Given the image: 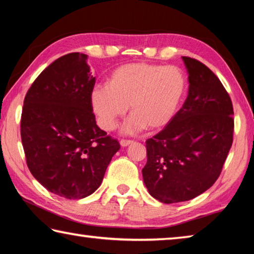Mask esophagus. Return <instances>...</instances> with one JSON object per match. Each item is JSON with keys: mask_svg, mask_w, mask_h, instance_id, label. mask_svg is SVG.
Returning <instances> with one entry per match:
<instances>
[{"mask_svg": "<svg viewBox=\"0 0 254 254\" xmlns=\"http://www.w3.org/2000/svg\"><path fill=\"white\" fill-rule=\"evenodd\" d=\"M132 142V140H121L120 141V144H121L122 147H127V145H130Z\"/></svg>", "mask_w": 254, "mask_h": 254, "instance_id": "obj_1", "label": "esophagus"}]
</instances>
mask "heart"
Wrapping results in <instances>:
<instances>
[{"instance_id":"1","label":"heart","mask_w":254,"mask_h":254,"mask_svg":"<svg viewBox=\"0 0 254 254\" xmlns=\"http://www.w3.org/2000/svg\"><path fill=\"white\" fill-rule=\"evenodd\" d=\"M186 77L175 66L131 63L112 71L109 85L95 86L91 104L97 122L106 131L117 127L130 105L132 117L123 127L127 134L143 128L159 130L171 122L184 100Z\"/></svg>"}]
</instances>
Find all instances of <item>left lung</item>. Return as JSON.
I'll return each mask as SVG.
<instances>
[{"label":"left lung","mask_w":254,"mask_h":254,"mask_svg":"<svg viewBox=\"0 0 254 254\" xmlns=\"http://www.w3.org/2000/svg\"><path fill=\"white\" fill-rule=\"evenodd\" d=\"M188 96L171 122L145 141L143 182L165 204L195 198L221 175L233 142V105L217 76L203 63L183 57Z\"/></svg>","instance_id":"8db88e82"}]
</instances>
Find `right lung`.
<instances>
[{
    "label": "right lung",
    "mask_w": 254,
    "mask_h": 254,
    "mask_svg": "<svg viewBox=\"0 0 254 254\" xmlns=\"http://www.w3.org/2000/svg\"><path fill=\"white\" fill-rule=\"evenodd\" d=\"M87 56L55 60L24 97L21 140L30 173L53 194L80 199L101 186L120 143L96 126L91 104L95 77Z\"/></svg>",
    "instance_id": "obj_1"
}]
</instances>
